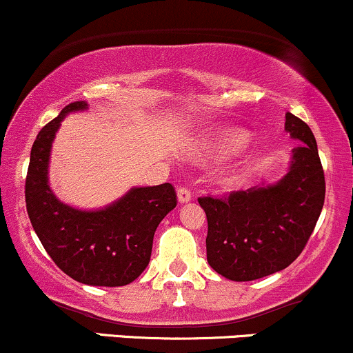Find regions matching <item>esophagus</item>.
I'll list each match as a JSON object with an SVG mask.
<instances>
[{"label":"esophagus","instance_id":"esophagus-1","mask_svg":"<svg viewBox=\"0 0 353 353\" xmlns=\"http://www.w3.org/2000/svg\"><path fill=\"white\" fill-rule=\"evenodd\" d=\"M190 197H192V194H190V190L188 188L177 189V201H179L181 204H185V202H189Z\"/></svg>","mask_w":353,"mask_h":353}]
</instances>
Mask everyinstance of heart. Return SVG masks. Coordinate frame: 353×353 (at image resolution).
Segmentation results:
<instances>
[{
    "instance_id": "b5f03b06",
    "label": "heart",
    "mask_w": 353,
    "mask_h": 353,
    "mask_svg": "<svg viewBox=\"0 0 353 353\" xmlns=\"http://www.w3.org/2000/svg\"><path fill=\"white\" fill-rule=\"evenodd\" d=\"M245 139V132L236 131V129H228V131L217 132L216 136L212 137V141L209 143V149H214L216 152L228 151V149L232 148L239 143Z\"/></svg>"
}]
</instances>
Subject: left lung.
Segmentation results:
<instances>
[{"instance_id": "1", "label": "left lung", "mask_w": 353, "mask_h": 353, "mask_svg": "<svg viewBox=\"0 0 353 353\" xmlns=\"http://www.w3.org/2000/svg\"><path fill=\"white\" fill-rule=\"evenodd\" d=\"M285 131L299 141L289 172L275 184L199 197L208 216V262L229 281L247 282L283 270L314 232L325 177L310 128L287 112Z\"/></svg>"}]
</instances>
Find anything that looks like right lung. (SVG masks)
<instances>
[{"label":"right lung","mask_w":353,"mask_h":353,"mask_svg":"<svg viewBox=\"0 0 353 353\" xmlns=\"http://www.w3.org/2000/svg\"><path fill=\"white\" fill-rule=\"evenodd\" d=\"M83 109L84 101L68 104L36 136L24 184L28 216L46 252L71 279L88 285H128L148 267L154 232L176 208V190L169 182L132 188L99 210L63 204L48 184L51 145L64 116Z\"/></svg>","instance_id":"right-lung-1"}]
</instances>
